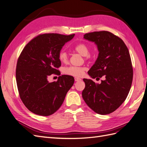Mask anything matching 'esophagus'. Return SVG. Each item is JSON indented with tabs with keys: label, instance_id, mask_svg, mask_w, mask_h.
<instances>
[{
	"label": "esophagus",
	"instance_id": "obj_1",
	"mask_svg": "<svg viewBox=\"0 0 147 147\" xmlns=\"http://www.w3.org/2000/svg\"><path fill=\"white\" fill-rule=\"evenodd\" d=\"M81 79L79 78H77V77H75V82H78V81H80Z\"/></svg>",
	"mask_w": 147,
	"mask_h": 147
}]
</instances>
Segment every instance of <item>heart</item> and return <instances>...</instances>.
Masks as SVG:
<instances>
[{"mask_svg":"<svg viewBox=\"0 0 147 147\" xmlns=\"http://www.w3.org/2000/svg\"><path fill=\"white\" fill-rule=\"evenodd\" d=\"M75 50L82 56H87L90 53L88 47L84 43H79L75 47ZM58 58L62 63H66L68 61V55L67 53L63 50L59 51ZM85 68L81 67L70 66L64 69V73L66 75H71L74 77H81L84 74Z\"/></svg>","mask_w":147,"mask_h":147,"instance_id":"obj_1","label":"heart"}]
</instances>
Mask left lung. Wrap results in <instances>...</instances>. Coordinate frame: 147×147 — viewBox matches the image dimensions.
<instances>
[{
	"label": "left lung",
	"instance_id": "left-lung-1",
	"mask_svg": "<svg viewBox=\"0 0 147 147\" xmlns=\"http://www.w3.org/2000/svg\"><path fill=\"white\" fill-rule=\"evenodd\" d=\"M83 38L94 42L99 51L88 75L92 78L104 76L105 80L99 84L84 78L82 97L96 113H112L125 100L131 87L133 70L128 49L121 38L108 31L88 33Z\"/></svg>",
	"mask_w": 147,
	"mask_h": 147
}]
</instances>
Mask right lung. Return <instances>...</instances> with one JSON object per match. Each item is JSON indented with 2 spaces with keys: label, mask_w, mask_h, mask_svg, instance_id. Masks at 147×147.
Here are the masks:
<instances>
[{
  "label": "right lung",
  "mask_w": 147,
  "mask_h": 147,
  "mask_svg": "<svg viewBox=\"0 0 147 147\" xmlns=\"http://www.w3.org/2000/svg\"><path fill=\"white\" fill-rule=\"evenodd\" d=\"M74 36L39 35L22 51L17 63L16 79L20 98L31 112L49 116L63 104L67 92L73 86L74 77L61 75L52 83L48 81V77L53 74L60 75L56 69L61 65L58 54Z\"/></svg>",
  "instance_id": "right-lung-1"
}]
</instances>
